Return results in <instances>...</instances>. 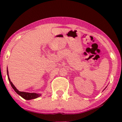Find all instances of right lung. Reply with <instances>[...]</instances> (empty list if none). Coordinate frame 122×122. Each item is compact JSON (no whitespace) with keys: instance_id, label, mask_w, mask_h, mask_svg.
Listing matches in <instances>:
<instances>
[{"instance_id":"add662e5","label":"right lung","mask_w":122,"mask_h":122,"mask_svg":"<svg viewBox=\"0 0 122 122\" xmlns=\"http://www.w3.org/2000/svg\"><path fill=\"white\" fill-rule=\"evenodd\" d=\"M7 76H8V79L11 85L12 88L14 89V91L16 92V93L20 96L21 97H23V99H26V100H31V99H36V98L39 97L40 96H41V93H29V92H20L19 91H18L16 88L14 86V85L12 84V82L11 81L9 77V76H8V69L7 70Z\"/></svg>"}]
</instances>
